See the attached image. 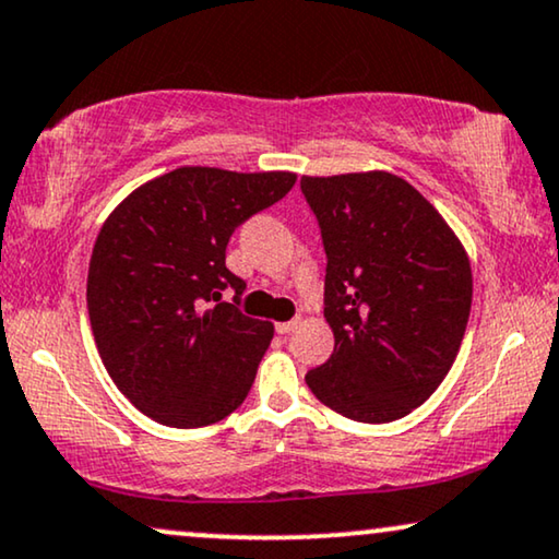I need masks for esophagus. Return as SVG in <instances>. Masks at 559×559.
Segmentation results:
<instances>
[{"instance_id": "obj_1", "label": "esophagus", "mask_w": 559, "mask_h": 559, "mask_svg": "<svg viewBox=\"0 0 559 559\" xmlns=\"http://www.w3.org/2000/svg\"><path fill=\"white\" fill-rule=\"evenodd\" d=\"M297 325H300V320H287V323H277V333L280 335H289Z\"/></svg>"}]
</instances>
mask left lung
Wrapping results in <instances>:
<instances>
[{"label":"left lung","mask_w":559,"mask_h":559,"mask_svg":"<svg viewBox=\"0 0 559 559\" xmlns=\"http://www.w3.org/2000/svg\"><path fill=\"white\" fill-rule=\"evenodd\" d=\"M325 266L333 356L305 373L356 423L417 409L453 366L471 316V262L432 203L392 173L302 178Z\"/></svg>","instance_id":"1"}]
</instances>
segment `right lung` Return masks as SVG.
Masks as SVG:
<instances>
[{
  "label": "right lung",
  "mask_w": 559,
  "mask_h": 559,
  "mask_svg": "<svg viewBox=\"0 0 559 559\" xmlns=\"http://www.w3.org/2000/svg\"><path fill=\"white\" fill-rule=\"evenodd\" d=\"M295 180L178 167L127 195L98 231L86 285L91 331L114 384L155 423L213 425L247 400L274 325L239 310L247 282L228 272L226 247Z\"/></svg>",
  "instance_id": "add662e5"
}]
</instances>
